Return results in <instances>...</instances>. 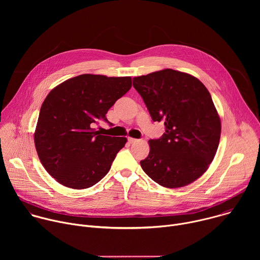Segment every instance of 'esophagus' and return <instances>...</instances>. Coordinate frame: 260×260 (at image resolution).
I'll return each instance as SVG.
<instances>
[{
	"label": "esophagus",
	"instance_id": "obj_1",
	"mask_svg": "<svg viewBox=\"0 0 260 260\" xmlns=\"http://www.w3.org/2000/svg\"><path fill=\"white\" fill-rule=\"evenodd\" d=\"M127 140H128V142H129V143H132V144H133V143H136V142L138 141L137 139H134V138H128Z\"/></svg>",
	"mask_w": 260,
	"mask_h": 260
}]
</instances>
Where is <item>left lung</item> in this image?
Returning <instances> with one entry per match:
<instances>
[{"label": "left lung", "instance_id": "1", "mask_svg": "<svg viewBox=\"0 0 260 260\" xmlns=\"http://www.w3.org/2000/svg\"><path fill=\"white\" fill-rule=\"evenodd\" d=\"M153 121L166 133L149 140L143 171L164 187L179 188L200 178L212 162L221 122L206 86L189 74L166 69L133 79Z\"/></svg>", "mask_w": 260, "mask_h": 260}]
</instances>
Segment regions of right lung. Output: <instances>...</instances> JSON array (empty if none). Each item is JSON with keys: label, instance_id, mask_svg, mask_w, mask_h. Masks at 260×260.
Wrapping results in <instances>:
<instances>
[{"label": "right lung", "instance_id": "right-lung-1", "mask_svg": "<svg viewBox=\"0 0 260 260\" xmlns=\"http://www.w3.org/2000/svg\"><path fill=\"white\" fill-rule=\"evenodd\" d=\"M131 87V77L83 74L48 93L34 140L41 164L58 183L84 189L107 175L127 140L103 136L93 126L102 119L112 124L106 118L108 110Z\"/></svg>", "mask_w": 260, "mask_h": 260}]
</instances>
